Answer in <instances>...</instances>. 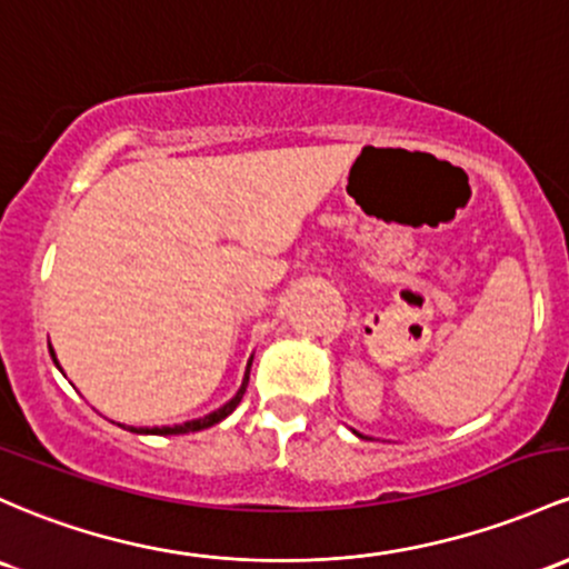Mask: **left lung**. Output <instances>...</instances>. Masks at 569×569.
Here are the masks:
<instances>
[{
  "label": "left lung",
  "instance_id": "1",
  "mask_svg": "<svg viewBox=\"0 0 569 569\" xmlns=\"http://www.w3.org/2000/svg\"><path fill=\"white\" fill-rule=\"evenodd\" d=\"M356 435H359V432H356Z\"/></svg>",
  "mask_w": 569,
  "mask_h": 569
}]
</instances>
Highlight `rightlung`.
I'll return each mask as SVG.
<instances>
[{
  "label": "right lung",
  "mask_w": 569,
  "mask_h": 569,
  "mask_svg": "<svg viewBox=\"0 0 569 569\" xmlns=\"http://www.w3.org/2000/svg\"><path fill=\"white\" fill-rule=\"evenodd\" d=\"M51 356H53V361H56V353L53 351H51ZM251 361H248L246 378H242V386H240V389H237V395L229 399L227 405H221V408L213 410V413H208V416H202V418H193V421H186V423H174V427H140V429L132 427V432H137V435H189V432H199V429H208V427H213V423L223 421V418H227L237 408V405H240L242 395H246L248 376H251ZM56 367H59V361H56ZM59 370H61V367H59Z\"/></svg>",
  "instance_id": "obj_1"
}]
</instances>
